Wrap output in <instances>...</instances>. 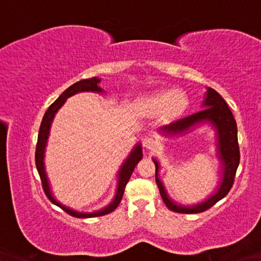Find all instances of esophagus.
<instances>
[{
  "mask_svg": "<svg viewBox=\"0 0 261 261\" xmlns=\"http://www.w3.org/2000/svg\"><path fill=\"white\" fill-rule=\"evenodd\" d=\"M142 146L147 149H153L157 146V141L151 137H145L142 139Z\"/></svg>",
  "mask_w": 261,
  "mask_h": 261,
  "instance_id": "1",
  "label": "esophagus"
}]
</instances>
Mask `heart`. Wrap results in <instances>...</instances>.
Instances as JSON below:
<instances>
[{"mask_svg": "<svg viewBox=\"0 0 261 261\" xmlns=\"http://www.w3.org/2000/svg\"><path fill=\"white\" fill-rule=\"evenodd\" d=\"M184 94L178 91L164 90L151 95L141 97L135 103V109L139 114L156 115L159 113L176 114L185 107Z\"/></svg>", "mask_w": 261, "mask_h": 261, "instance_id": "1", "label": "heart"}]
</instances>
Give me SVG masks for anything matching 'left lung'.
<instances>
[{
	"label": "left lung",
	"instance_id": "8db88e82",
	"mask_svg": "<svg viewBox=\"0 0 261 261\" xmlns=\"http://www.w3.org/2000/svg\"><path fill=\"white\" fill-rule=\"evenodd\" d=\"M201 111L193 113L186 118L179 119L171 123L160 126L159 132L165 137L184 136L192 131L193 127L199 124H210L215 130L216 135V152L221 164V181L215 193L204 199L203 202L193 205H181L171 198L159 178V163L152 158L156 166V182L160 195L166 206L177 213H201L212 207L213 205L222 199L233 185L234 176L240 163V150L238 145V127L234 116L230 111L223 97L213 88H206L204 94Z\"/></svg>",
	"mask_w": 261,
	"mask_h": 261
}]
</instances>
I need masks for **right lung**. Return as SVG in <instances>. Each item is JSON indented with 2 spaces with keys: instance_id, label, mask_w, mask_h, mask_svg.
I'll return each mask as SVG.
<instances>
[{
  "instance_id": "add662e5",
  "label": "right lung",
  "mask_w": 261,
  "mask_h": 261,
  "mask_svg": "<svg viewBox=\"0 0 261 261\" xmlns=\"http://www.w3.org/2000/svg\"><path fill=\"white\" fill-rule=\"evenodd\" d=\"M98 83H101V79H97V77H92V79H86V80H82L80 82L75 83L71 86H69L67 90L64 91L62 95H60L56 101H55L50 107L48 108L46 111L45 115H43L41 124H40V129H39V135H38V142H37V148H36V166H37V170L39 173V176L41 178L42 182V187L43 191H45L47 197L50 199V202L54 203L55 205H57L60 208H63L66 213H68L71 216H75V218H94V216H102L105 214H109L110 212H112L118 205L120 204L122 196H123L124 193V188L125 185L129 181L132 171L135 170V167L137 164L140 162L142 158V147L141 143L138 142L137 145L132 149L131 152L127 154L126 159L123 162V164L121 165V167L118 171V186H116V191H115V195L114 198L111 201V203L107 206L94 211V212H79V211L70 208L66 205L62 204L58 202L56 198H55L51 187H50V182H49L48 176L46 173V168H45V152H46V147H47V141L49 138V134H50V126L54 121L55 115L58 112V110L63 107L65 104L66 99L68 97L75 95L77 93H82V92H93V93H105L102 87L98 86Z\"/></svg>"
}]
</instances>
